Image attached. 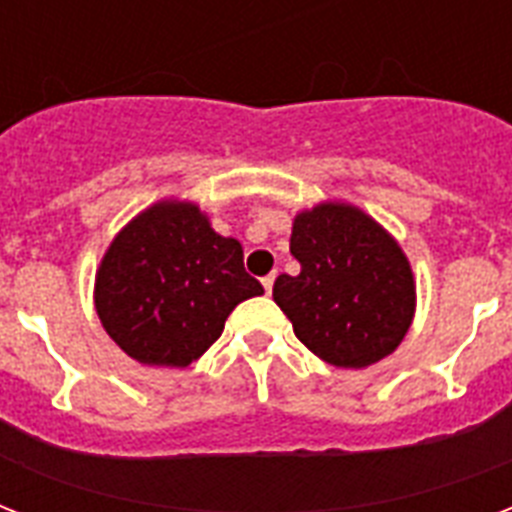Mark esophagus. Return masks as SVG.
<instances>
[{"instance_id": "obj_1", "label": "esophagus", "mask_w": 512, "mask_h": 512, "mask_svg": "<svg viewBox=\"0 0 512 512\" xmlns=\"http://www.w3.org/2000/svg\"><path fill=\"white\" fill-rule=\"evenodd\" d=\"M273 281H276V273H268V276H265V279H263V287H265V292H268V295H271Z\"/></svg>"}]
</instances>
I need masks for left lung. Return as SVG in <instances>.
<instances>
[{"label":"left lung","instance_id":"1","mask_svg":"<svg viewBox=\"0 0 512 512\" xmlns=\"http://www.w3.org/2000/svg\"><path fill=\"white\" fill-rule=\"evenodd\" d=\"M297 276H279L273 300L297 340L342 369L390 356L412 327L414 276L398 241L353 204L324 201L292 223Z\"/></svg>","mask_w":512,"mask_h":512}]
</instances>
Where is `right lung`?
<instances>
[{"mask_svg": "<svg viewBox=\"0 0 512 512\" xmlns=\"http://www.w3.org/2000/svg\"><path fill=\"white\" fill-rule=\"evenodd\" d=\"M263 295L236 239L191 201H159L116 233L95 273V311L130 358L188 366L223 335L239 303Z\"/></svg>", "mask_w": 512, "mask_h": 512, "instance_id": "obj_1", "label": "right lung"}]
</instances>
